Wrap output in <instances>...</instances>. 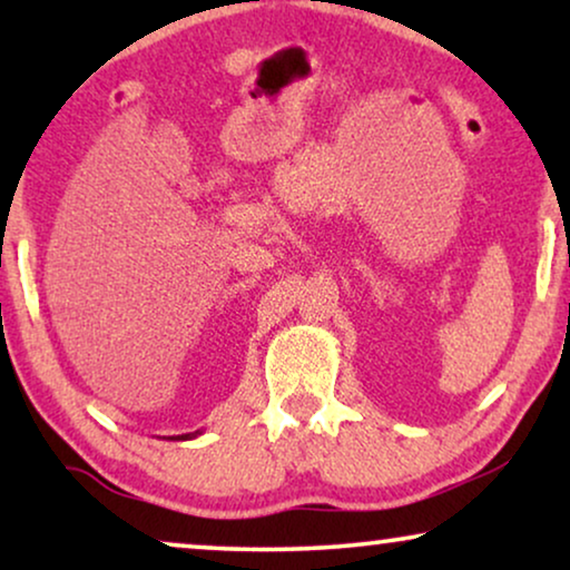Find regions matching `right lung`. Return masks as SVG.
<instances>
[{
	"instance_id": "obj_1",
	"label": "right lung",
	"mask_w": 570,
	"mask_h": 570,
	"mask_svg": "<svg viewBox=\"0 0 570 570\" xmlns=\"http://www.w3.org/2000/svg\"><path fill=\"white\" fill-rule=\"evenodd\" d=\"M197 435H202V431H194V433H184V435H170V441H189V439H197Z\"/></svg>"
}]
</instances>
